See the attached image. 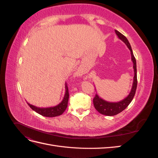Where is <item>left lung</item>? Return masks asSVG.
Returning <instances> with one entry per match:
<instances>
[{"mask_svg":"<svg viewBox=\"0 0 158 158\" xmlns=\"http://www.w3.org/2000/svg\"><path fill=\"white\" fill-rule=\"evenodd\" d=\"M118 39L121 40L122 41L125 43V45L127 46L128 49L131 51V60L133 63V69H134V78L132 86L130 93L128 95V96L125 99L118 102H109L100 98L98 94H95V96L93 99V103L94 107L97 111L102 114H105L107 116H114L122 112L123 110H125L129 104L131 103L132 100L135 96L136 87H137V74H136V62L135 57L133 55V52L131 48L130 43L128 42L127 37L123 35L121 33L118 31L117 30H114Z\"/></svg>","mask_w":158,"mask_h":158,"instance_id":"obj_1","label":"left lung"}]
</instances>
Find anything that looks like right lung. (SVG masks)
Here are the masks:
<instances>
[{
	"label": "right lung",
	"mask_w": 158,
	"mask_h": 158,
	"mask_svg": "<svg viewBox=\"0 0 158 158\" xmlns=\"http://www.w3.org/2000/svg\"><path fill=\"white\" fill-rule=\"evenodd\" d=\"M69 98V88L66 83H65V94L62 100V102L59 103L58 105H56L53 107H38L36 106H33V105L27 103L31 109L35 111L36 113H39L42 116L47 117H54L56 116H59L63 114L66 110L68 106Z\"/></svg>",
	"instance_id": "right-lung-1"
}]
</instances>
